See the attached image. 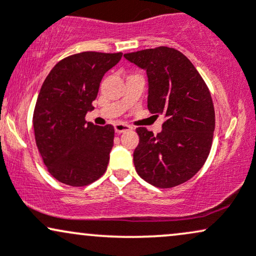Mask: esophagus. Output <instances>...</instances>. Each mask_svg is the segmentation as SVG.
<instances>
[{"label": "esophagus", "mask_w": 256, "mask_h": 256, "mask_svg": "<svg viewBox=\"0 0 256 256\" xmlns=\"http://www.w3.org/2000/svg\"><path fill=\"white\" fill-rule=\"evenodd\" d=\"M131 128H131L130 125L122 124V122H116V124L114 125V130H116V134H122V132L130 131Z\"/></svg>", "instance_id": "34e87169"}]
</instances>
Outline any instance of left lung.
Listing matches in <instances>:
<instances>
[{"instance_id":"left-lung-1","label":"left lung","mask_w":256,"mask_h":256,"mask_svg":"<svg viewBox=\"0 0 256 256\" xmlns=\"http://www.w3.org/2000/svg\"><path fill=\"white\" fill-rule=\"evenodd\" d=\"M124 56L146 70L148 110L166 118L158 134L146 128L136 130L138 176L162 189L183 184L204 165L212 146L216 113L210 90L192 61L173 48L158 46Z\"/></svg>"}]
</instances>
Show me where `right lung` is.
Segmentation results:
<instances>
[{
	"mask_svg": "<svg viewBox=\"0 0 256 256\" xmlns=\"http://www.w3.org/2000/svg\"><path fill=\"white\" fill-rule=\"evenodd\" d=\"M122 52H83L62 58L40 88L34 112V140L55 179L84 186L104 176L113 148L114 128L85 122L104 73Z\"/></svg>",
	"mask_w": 256,
	"mask_h": 256,
	"instance_id": "add662e5",
	"label": "right lung"
}]
</instances>
